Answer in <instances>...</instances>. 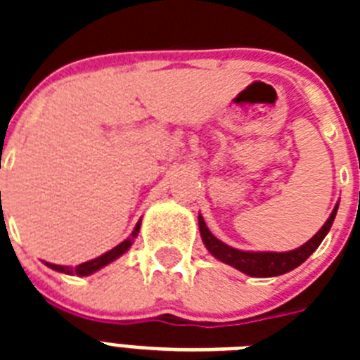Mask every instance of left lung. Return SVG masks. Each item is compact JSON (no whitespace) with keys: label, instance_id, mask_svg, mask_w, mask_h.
I'll return each instance as SVG.
<instances>
[{"label":"left lung","instance_id":"left-lung-1","mask_svg":"<svg viewBox=\"0 0 360 360\" xmlns=\"http://www.w3.org/2000/svg\"><path fill=\"white\" fill-rule=\"evenodd\" d=\"M337 209H339V203L333 207L330 218L324 221V225L317 231L316 236L310 238L307 243H303L297 249L288 250V252H252V250H240L234 249V247H229L227 243L219 241L209 231L202 214H198L200 236H202L203 245L207 247L209 252L221 263H227V265L234 266L236 270L247 276H252V278H274V276L287 274V272L294 270L295 266L307 262L311 252H316L321 241L324 240V236L328 234L330 227H332Z\"/></svg>","mask_w":360,"mask_h":360}]
</instances>
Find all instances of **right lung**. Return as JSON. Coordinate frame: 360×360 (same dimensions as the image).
Here are the masks:
<instances>
[{
  "mask_svg": "<svg viewBox=\"0 0 360 360\" xmlns=\"http://www.w3.org/2000/svg\"><path fill=\"white\" fill-rule=\"evenodd\" d=\"M139 231H141V221L135 225V229H133L131 236L126 238V240L122 241V243H119L117 247H113L111 250H108V252H104L103 256L95 257V259H90V262L86 263H81V265H77L75 269H72V266H63V265H53V263H46L44 262V265L50 266L52 270H57V272H63V274H70V276H90L94 274V272H97V270H101L103 266L110 265L111 262H115L117 257L122 256L124 252H128V249L133 245V241H135L136 234H139Z\"/></svg>",
  "mask_w": 360,
  "mask_h": 360,
  "instance_id": "right-lung-1",
  "label": "right lung"
}]
</instances>
